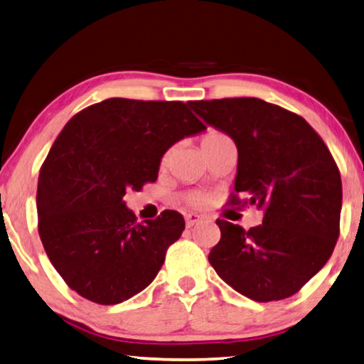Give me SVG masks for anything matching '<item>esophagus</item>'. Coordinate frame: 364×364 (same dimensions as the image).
I'll use <instances>...</instances> for the list:
<instances>
[{"mask_svg":"<svg viewBox=\"0 0 364 364\" xmlns=\"http://www.w3.org/2000/svg\"><path fill=\"white\" fill-rule=\"evenodd\" d=\"M198 222H201V218H200L198 214L190 213V214L186 215V224H187V227H193L195 224H198Z\"/></svg>","mask_w":364,"mask_h":364,"instance_id":"obj_1","label":"esophagus"}]
</instances>
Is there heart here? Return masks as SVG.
I'll return each instance as SVG.
<instances>
[{
	"label": "heart",
	"mask_w": 364,
	"mask_h": 364,
	"mask_svg": "<svg viewBox=\"0 0 364 364\" xmlns=\"http://www.w3.org/2000/svg\"><path fill=\"white\" fill-rule=\"evenodd\" d=\"M220 137H224V134L211 131L209 134H206L205 139H203V146H206L208 144H211V142H214V140H218V139H220ZM186 200H187L188 205H192V206H201L203 203H205V196H203L201 193H188V195L186 196Z\"/></svg>",
	"instance_id": "obj_1"
}]
</instances>
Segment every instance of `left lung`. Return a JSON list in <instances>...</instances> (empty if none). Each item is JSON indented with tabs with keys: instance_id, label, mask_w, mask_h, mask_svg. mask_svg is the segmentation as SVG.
<instances>
[{
	"instance_id": "obj_1",
	"label": "left lung",
	"mask_w": 364,
	"mask_h": 364,
	"mask_svg": "<svg viewBox=\"0 0 364 364\" xmlns=\"http://www.w3.org/2000/svg\"><path fill=\"white\" fill-rule=\"evenodd\" d=\"M238 149L235 193L264 209L245 230L215 220L220 241L209 262L224 282L256 302L291 297L328 262L339 238L342 182L326 144L302 117L256 97L188 102ZM232 193L230 205H240Z\"/></svg>"
}]
</instances>
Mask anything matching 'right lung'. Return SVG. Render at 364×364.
Here are the masks:
<instances>
[{
  "instance_id": "1",
  "label": "right lung",
  "mask_w": 364,
  "mask_h": 364,
  "mask_svg": "<svg viewBox=\"0 0 364 364\" xmlns=\"http://www.w3.org/2000/svg\"><path fill=\"white\" fill-rule=\"evenodd\" d=\"M206 126L183 102L107 99L68 121L38 177V232L70 288L100 305L145 289L186 220L163 211L137 222L126 190L155 182L161 158Z\"/></svg>"
}]
</instances>
